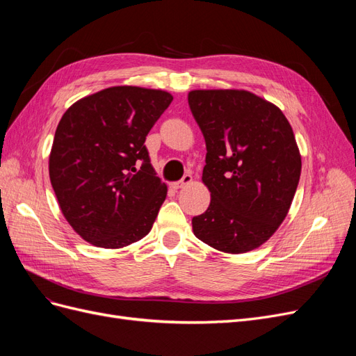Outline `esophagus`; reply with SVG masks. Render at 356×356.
<instances>
[{"instance_id": "34e87169", "label": "esophagus", "mask_w": 356, "mask_h": 356, "mask_svg": "<svg viewBox=\"0 0 356 356\" xmlns=\"http://www.w3.org/2000/svg\"><path fill=\"white\" fill-rule=\"evenodd\" d=\"M191 181H193V177H191L190 174H186L184 177H182V179H181V181H178V182H174V184H172V187H174L175 190L184 188V187H187L188 184H191Z\"/></svg>"}]
</instances>
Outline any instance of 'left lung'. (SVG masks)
<instances>
[{
    "label": "left lung",
    "instance_id": "8db88e82",
    "mask_svg": "<svg viewBox=\"0 0 356 356\" xmlns=\"http://www.w3.org/2000/svg\"><path fill=\"white\" fill-rule=\"evenodd\" d=\"M188 105L207 143L202 182L211 193L193 233L225 254L257 250L285 220L298 186L293 127L275 104L243 89L191 90Z\"/></svg>",
    "mask_w": 356,
    "mask_h": 356
}]
</instances>
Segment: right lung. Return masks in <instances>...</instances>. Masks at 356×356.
<instances>
[{
  "label": "right lung",
  "instance_id": "1",
  "mask_svg": "<svg viewBox=\"0 0 356 356\" xmlns=\"http://www.w3.org/2000/svg\"><path fill=\"white\" fill-rule=\"evenodd\" d=\"M172 99L160 89L113 86L84 96L62 115L49 175L63 217L86 242L118 250L152 230L168 187L156 177L144 143Z\"/></svg>",
  "mask_w": 356,
  "mask_h": 356
}]
</instances>
